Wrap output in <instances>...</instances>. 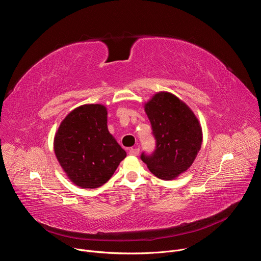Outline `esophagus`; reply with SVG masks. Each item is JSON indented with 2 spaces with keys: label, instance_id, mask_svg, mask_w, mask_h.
Instances as JSON below:
<instances>
[{
  "label": "esophagus",
  "instance_id": "1",
  "mask_svg": "<svg viewBox=\"0 0 261 261\" xmlns=\"http://www.w3.org/2000/svg\"><path fill=\"white\" fill-rule=\"evenodd\" d=\"M138 154H139V148H137V147H133L129 150V155H131V156H137Z\"/></svg>",
  "mask_w": 261,
  "mask_h": 261
}]
</instances>
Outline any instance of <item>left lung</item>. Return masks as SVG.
Listing matches in <instances>:
<instances>
[{"label":"left lung","instance_id":"left-lung-1","mask_svg":"<svg viewBox=\"0 0 261 261\" xmlns=\"http://www.w3.org/2000/svg\"><path fill=\"white\" fill-rule=\"evenodd\" d=\"M156 148L141 160L157 177L170 180L194 162L202 142L200 124L189 106L168 92H160L144 104Z\"/></svg>","mask_w":261,"mask_h":261}]
</instances>
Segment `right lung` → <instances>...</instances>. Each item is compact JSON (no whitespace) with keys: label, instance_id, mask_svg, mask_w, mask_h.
I'll return each mask as SVG.
<instances>
[{"label":"right lung","instance_id":"right-lung-1","mask_svg":"<svg viewBox=\"0 0 261 261\" xmlns=\"http://www.w3.org/2000/svg\"><path fill=\"white\" fill-rule=\"evenodd\" d=\"M56 157L72 182L84 189L105 184L127 156L107 129V110L85 104L63 120L54 140Z\"/></svg>","mask_w":261,"mask_h":261}]
</instances>
